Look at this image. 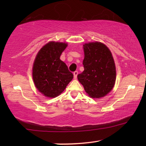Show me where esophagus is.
<instances>
[{
  "instance_id": "obj_1",
  "label": "esophagus",
  "mask_w": 146,
  "mask_h": 146,
  "mask_svg": "<svg viewBox=\"0 0 146 146\" xmlns=\"http://www.w3.org/2000/svg\"><path fill=\"white\" fill-rule=\"evenodd\" d=\"M78 74V71L74 72V79H76Z\"/></svg>"
}]
</instances>
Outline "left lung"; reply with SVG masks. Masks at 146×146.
I'll use <instances>...</instances> for the list:
<instances>
[{"label":"left lung","mask_w":146,"mask_h":146,"mask_svg":"<svg viewBox=\"0 0 146 146\" xmlns=\"http://www.w3.org/2000/svg\"><path fill=\"white\" fill-rule=\"evenodd\" d=\"M84 68L78 79L89 96L100 98L107 95L114 86L116 72L112 54L108 48L98 42L83 45Z\"/></svg>","instance_id":"obj_1"}]
</instances>
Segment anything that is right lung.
<instances>
[{
  "label": "right lung",
  "instance_id": "obj_1",
  "mask_svg": "<svg viewBox=\"0 0 146 146\" xmlns=\"http://www.w3.org/2000/svg\"><path fill=\"white\" fill-rule=\"evenodd\" d=\"M67 45V43L50 42L40 50L36 56L33 68L34 83L45 96H59L73 78V74L60 59Z\"/></svg>",
  "mask_w": 146,
  "mask_h": 146
}]
</instances>
